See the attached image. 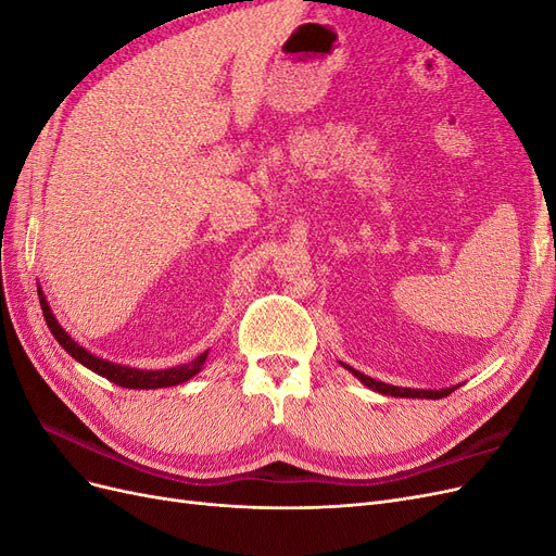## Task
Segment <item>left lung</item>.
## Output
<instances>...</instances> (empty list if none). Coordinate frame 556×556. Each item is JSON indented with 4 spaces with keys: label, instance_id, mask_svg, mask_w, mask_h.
Masks as SVG:
<instances>
[{
    "label": "left lung",
    "instance_id": "obj_1",
    "mask_svg": "<svg viewBox=\"0 0 556 556\" xmlns=\"http://www.w3.org/2000/svg\"><path fill=\"white\" fill-rule=\"evenodd\" d=\"M350 374H355L368 390H376V392H380V394H387V396H408V399H443V396H447V394H452L454 390H457V387H445V390H410V387H394V384H384V382H380V380H374V378H368V376H364V374H359V371H355V368L352 366H345Z\"/></svg>",
    "mask_w": 556,
    "mask_h": 556
}]
</instances>
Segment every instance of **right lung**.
Wrapping results in <instances>:
<instances>
[{"instance_id": "add662e5", "label": "right lung", "mask_w": 556, "mask_h": 556, "mask_svg": "<svg viewBox=\"0 0 556 556\" xmlns=\"http://www.w3.org/2000/svg\"><path fill=\"white\" fill-rule=\"evenodd\" d=\"M39 304H41V311H43V317H46V325H48L50 333L55 336V341L66 352H70V355L76 362H80L83 366H88L90 371L104 376L113 384L129 387V390H157V387L180 384L185 380H190L192 376H197L201 371V366H204L206 357H208V350H206V352H201V355L197 359H192L190 364L164 368V371H139V368H129V366H121V364H113V362H106V359H99V357L90 355L86 348H80L76 341H72V336H66V331L58 325L55 315L50 313L41 290H39Z\"/></svg>"}]
</instances>
